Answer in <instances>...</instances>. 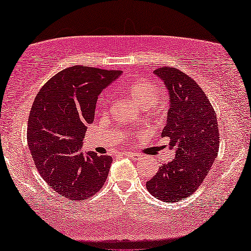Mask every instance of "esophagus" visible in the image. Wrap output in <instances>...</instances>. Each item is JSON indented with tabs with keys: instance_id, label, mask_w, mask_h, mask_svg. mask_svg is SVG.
I'll return each instance as SVG.
<instances>
[{
	"instance_id": "esophagus-1",
	"label": "esophagus",
	"mask_w": 251,
	"mask_h": 251,
	"mask_svg": "<svg viewBox=\"0 0 251 251\" xmlns=\"http://www.w3.org/2000/svg\"><path fill=\"white\" fill-rule=\"evenodd\" d=\"M125 156L132 158V160H138V158L141 157V155H138L136 153H133V152H126Z\"/></svg>"
}]
</instances>
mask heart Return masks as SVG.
<instances>
[{
	"label": "heart",
	"instance_id": "1",
	"mask_svg": "<svg viewBox=\"0 0 251 251\" xmlns=\"http://www.w3.org/2000/svg\"><path fill=\"white\" fill-rule=\"evenodd\" d=\"M121 90L133 97L141 106H149V108H153L155 99L157 98L158 93H160V87L156 82L152 80L141 79V80L134 81L129 85L122 87Z\"/></svg>",
	"mask_w": 251,
	"mask_h": 251
}]
</instances>
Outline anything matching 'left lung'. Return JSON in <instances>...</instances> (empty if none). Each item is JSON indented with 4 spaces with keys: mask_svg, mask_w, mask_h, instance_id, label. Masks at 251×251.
<instances>
[{
    "mask_svg": "<svg viewBox=\"0 0 251 251\" xmlns=\"http://www.w3.org/2000/svg\"><path fill=\"white\" fill-rule=\"evenodd\" d=\"M169 93V110L162 137H170L176 158L162 164L146 188L158 200L176 202L192 196L216 160L219 128L216 111L204 91L176 68L154 70Z\"/></svg>",
    "mask_w": 251,
    "mask_h": 251,
    "instance_id": "obj_1",
    "label": "left lung"
}]
</instances>
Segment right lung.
Here are the masks:
<instances>
[{
  "label": "right lung",
  "mask_w": 251,
  "mask_h": 251,
  "mask_svg": "<svg viewBox=\"0 0 251 251\" xmlns=\"http://www.w3.org/2000/svg\"><path fill=\"white\" fill-rule=\"evenodd\" d=\"M121 75L74 66L53 75L34 99L27 145L40 176L63 198L86 200L104 185L113 160L82 152V138L94 122L98 96Z\"/></svg>",
  "instance_id": "1"
}]
</instances>
